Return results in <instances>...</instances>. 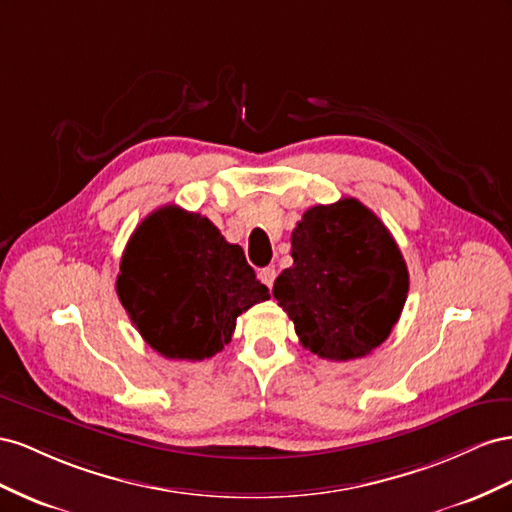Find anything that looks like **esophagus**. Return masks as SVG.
Returning a JSON list of instances; mask_svg holds the SVG:
<instances>
[{
    "label": "esophagus",
    "instance_id": "esophagus-1",
    "mask_svg": "<svg viewBox=\"0 0 512 512\" xmlns=\"http://www.w3.org/2000/svg\"><path fill=\"white\" fill-rule=\"evenodd\" d=\"M259 279H261V283H264L266 287H272L274 279H276V270L274 268H264V270L259 272Z\"/></svg>",
    "mask_w": 512,
    "mask_h": 512
}]
</instances>
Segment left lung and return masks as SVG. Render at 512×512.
<instances>
[{"label": "left lung", "instance_id": "1", "mask_svg": "<svg viewBox=\"0 0 512 512\" xmlns=\"http://www.w3.org/2000/svg\"><path fill=\"white\" fill-rule=\"evenodd\" d=\"M294 266L272 296L300 343L326 360H354L382 345L410 289L405 259L386 225L354 197L302 214L291 231Z\"/></svg>", "mask_w": 512, "mask_h": 512}]
</instances>
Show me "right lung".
<instances>
[{"label": "right lung", "instance_id": "add662e5", "mask_svg": "<svg viewBox=\"0 0 512 512\" xmlns=\"http://www.w3.org/2000/svg\"><path fill=\"white\" fill-rule=\"evenodd\" d=\"M118 298L152 349L173 360H203L221 352L236 319L270 298L246 264L206 216L165 206L130 236Z\"/></svg>", "mask_w": 512, "mask_h": 512}]
</instances>
